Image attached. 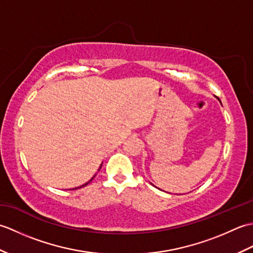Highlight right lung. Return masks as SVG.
Here are the masks:
<instances>
[{
	"label": "right lung",
	"mask_w": 253,
	"mask_h": 253,
	"mask_svg": "<svg viewBox=\"0 0 253 253\" xmlns=\"http://www.w3.org/2000/svg\"><path fill=\"white\" fill-rule=\"evenodd\" d=\"M101 166H102V165H101ZM100 169H101V168H100ZM93 177H94V176H93ZM92 179H93V178H92ZM92 179H91V180H92ZM91 180H90V181H91ZM90 181H88V182H87V184H84V185H83V186H80L79 188H82V187H84V186H87V185L89 184V182H90ZM77 188H78V187H77ZM77 188H75V189H77Z\"/></svg>",
	"instance_id": "add662e5"
}]
</instances>
